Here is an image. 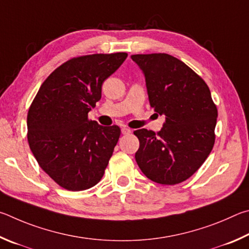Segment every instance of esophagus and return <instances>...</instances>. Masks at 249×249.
Listing matches in <instances>:
<instances>
[{"instance_id": "esophagus-1", "label": "esophagus", "mask_w": 249, "mask_h": 249, "mask_svg": "<svg viewBox=\"0 0 249 249\" xmlns=\"http://www.w3.org/2000/svg\"><path fill=\"white\" fill-rule=\"evenodd\" d=\"M121 133L122 134H129V133H131V130H130L127 127H122L121 128Z\"/></svg>"}]
</instances>
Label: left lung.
I'll list each match as a JSON object with an SVG mask.
<instances>
[{
    "label": "left lung",
    "instance_id": "obj_1",
    "mask_svg": "<svg viewBox=\"0 0 249 249\" xmlns=\"http://www.w3.org/2000/svg\"><path fill=\"white\" fill-rule=\"evenodd\" d=\"M145 77L151 107L165 116L155 133L140 129L136 160L144 175L162 185L188 179L214 145L217 109L210 89L188 65L166 53L133 54Z\"/></svg>",
    "mask_w": 249,
    "mask_h": 249
}]
</instances>
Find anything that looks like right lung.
Returning <instances> with one entry per match:
<instances>
[{
    "label": "right lung",
    "mask_w": 249,
    "mask_h": 249,
    "mask_svg": "<svg viewBox=\"0 0 249 249\" xmlns=\"http://www.w3.org/2000/svg\"><path fill=\"white\" fill-rule=\"evenodd\" d=\"M125 52L78 56L42 83L27 116L28 143L43 171L64 189H89L102 179L120 137L87 113L102 97L104 81L127 59Z\"/></svg>",
    "instance_id": "1"
}]
</instances>
